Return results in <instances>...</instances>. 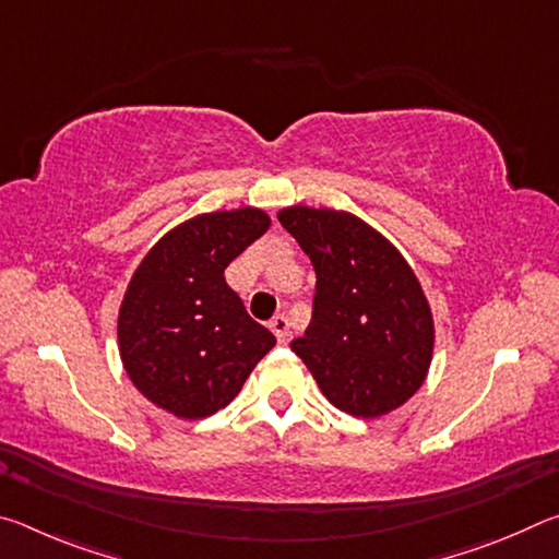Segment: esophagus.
Returning <instances> with one entry per match:
<instances>
[{
	"instance_id": "esophagus-1",
	"label": "esophagus",
	"mask_w": 559,
	"mask_h": 559,
	"mask_svg": "<svg viewBox=\"0 0 559 559\" xmlns=\"http://www.w3.org/2000/svg\"><path fill=\"white\" fill-rule=\"evenodd\" d=\"M271 330H273V333H276L278 343H288V337H290V323H288V318H286V316L281 313V316L273 318Z\"/></svg>"
}]
</instances>
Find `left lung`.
<instances>
[{"label":"left lung","instance_id":"left-lung-1","mask_svg":"<svg viewBox=\"0 0 559 559\" xmlns=\"http://www.w3.org/2000/svg\"><path fill=\"white\" fill-rule=\"evenodd\" d=\"M278 222L316 269L313 320L290 349L340 412L377 419L427 382L437 330L402 251L345 210L293 204Z\"/></svg>","mask_w":559,"mask_h":559}]
</instances>
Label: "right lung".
<instances>
[{"label": "right lung", "instance_id": "right-lung-1", "mask_svg": "<svg viewBox=\"0 0 559 559\" xmlns=\"http://www.w3.org/2000/svg\"><path fill=\"white\" fill-rule=\"evenodd\" d=\"M269 226L259 206L197 214L132 273L118 310V353L135 390L177 419L224 409L276 345L224 278Z\"/></svg>", "mask_w": 559, "mask_h": 559}]
</instances>
